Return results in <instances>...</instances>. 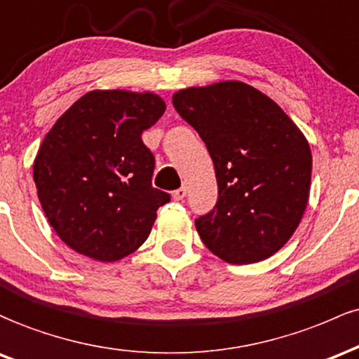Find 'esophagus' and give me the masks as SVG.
Wrapping results in <instances>:
<instances>
[{"mask_svg":"<svg viewBox=\"0 0 359 359\" xmlns=\"http://www.w3.org/2000/svg\"><path fill=\"white\" fill-rule=\"evenodd\" d=\"M184 196H187V187H181V188H178V190L172 191V200L180 201V200H183Z\"/></svg>","mask_w":359,"mask_h":359,"instance_id":"34e87169","label":"esophagus"}]
</instances>
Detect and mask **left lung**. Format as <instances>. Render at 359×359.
<instances>
[{
    "instance_id": "1",
    "label": "left lung",
    "mask_w": 359,
    "mask_h": 359,
    "mask_svg": "<svg viewBox=\"0 0 359 359\" xmlns=\"http://www.w3.org/2000/svg\"><path fill=\"white\" fill-rule=\"evenodd\" d=\"M176 111L207 144L219 198L196 219L200 239L231 264L268 259L288 243L309 203V140L276 102L243 81L190 86Z\"/></svg>"
}]
</instances>
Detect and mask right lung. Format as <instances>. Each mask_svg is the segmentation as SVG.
<instances>
[{
	"mask_svg": "<svg viewBox=\"0 0 359 359\" xmlns=\"http://www.w3.org/2000/svg\"><path fill=\"white\" fill-rule=\"evenodd\" d=\"M164 110L152 91L93 90L43 137L34 161L37 195L72 251L114 263L146 243L169 195L152 188L154 156L140 135Z\"/></svg>",
	"mask_w": 359,
	"mask_h": 359,
	"instance_id": "add662e5",
	"label": "right lung"
}]
</instances>
